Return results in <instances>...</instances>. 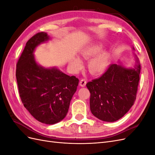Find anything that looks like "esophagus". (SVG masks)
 <instances>
[{
  "instance_id": "1",
  "label": "esophagus",
  "mask_w": 155,
  "mask_h": 155,
  "mask_svg": "<svg viewBox=\"0 0 155 155\" xmlns=\"http://www.w3.org/2000/svg\"><path fill=\"white\" fill-rule=\"evenodd\" d=\"M86 84H87V81H86L85 79H82L80 81V82H79V85H80L82 87H85L86 85Z\"/></svg>"
}]
</instances>
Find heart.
I'll use <instances>...</instances> for the list:
<instances>
[{
    "instance_id": "b5f03b06",
    "label": "heart",
    "mask_w": 155,
    "mask_h": 155,
    "mask_svg": "<svg viewBox=\"0 0 155 155\" xmlns=\"http://www.w3.org/2000/svg\"><path fill=\"white\" fill-rule=\"evenodd\" d=\"M100 45H94L88 46L83 48L80 51V55L85 59H89L88 64V68L89 72L93 75H100L104 73L107 69L110 64V55L107 51H102ZM72 64L74 65L76 69L79 70L82 67V62L81 59L78 58H75Z\"/></svg>"
}]
</instances>
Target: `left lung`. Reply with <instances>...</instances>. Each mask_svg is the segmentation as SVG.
I'll use <instances>...</instances> for the list:
<instances>
[{"mask_svg": "<svg viewBox=\"0 0 155 155\" xmlns=\"http://www.w3.org/2000/svg\"><path fill=\"white\" fill-rule=\"evenodd\" d=\"M135 56L134 68L112 64L100 78L87 83L91 93V111L98 119L113 122L122 118L134 105L141 70Z\"/></svg>", "mask_w": 155, "mask_h": 155, "instance_id": "left-lung-1", "label": "left lung"}]
</instances>
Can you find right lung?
<instances>
[{
  "mask_svg": "<svg viewBox=\"0 0 155 155\" xmlns=\"http://www.w3.org/2000/svg\"><path fill=\"white\" fill-rule=\"evenodd\" d=\"M49 39L46 32H40L28 41L17 64L16 78L25 107L40 122L52 125L66 116L79 79L36 62L35 48Z\"/></svg>",
  "mask_w": 155,
  "mask_h": 155,
  "instance_id": "right-lung-1",
  "label": "right lung"
}]
</instances>
